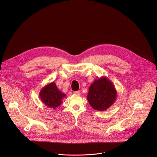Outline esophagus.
<instances>
[{
	"label": "esophagus",
	"instance_id": "34e87169",
	"mask_svg": "<svg viewBox=\"0 0 157 157\" xmlns=\"http://www.w3.org/2000/svg\"><path fill=\"white\" fill-rule=\"evenodd\" d=\"M74 93L76 94V95H78V96H79L81 94V93L79 91H75Z\"/></svg>",
	"mask_w": 157,
	"mask_h": 157
}]
</instances>
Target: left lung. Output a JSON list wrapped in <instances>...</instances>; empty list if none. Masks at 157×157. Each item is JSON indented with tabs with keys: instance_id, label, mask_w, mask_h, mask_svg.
Returning a JSON list of instances; mask_svg holds the SVG:
<instances>
[{
	"instance_id": "1",
	"label": "left lung",
	"mask_w": 157,
	"mask_h": 157,
	"mask_svg": "<svg viewBox=\"0 0 157 157\" xmlns=\"http://www.w3.org/2000/svg\"><path fill=\"white\" fill-rule=\"evenodd\" d=\"M87 99L94 110L104 111L116 101L117 91L113 82L102 76L91 84Z\"/></svg>"
}]
</instances>
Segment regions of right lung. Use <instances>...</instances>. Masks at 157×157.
Masks as SVG:
<instances>
[{
	"instance_id": "1",
	"label": "right lung",
	"mask_w": 157,
	"mask_h": 157,
	"mask_svg": "<svg viewBox=\"0 0 157 157\" xmlns=\"http://www.w3.org/2000/svg\"><path fill=\"white\" fill-rule=\"evenodd\" d=\"M39 96L44 105L53 109L60 105L63 99L66 97V94L59 90L54 82L44 86L40 91Z\"/></svg>"
}]
</instances>
